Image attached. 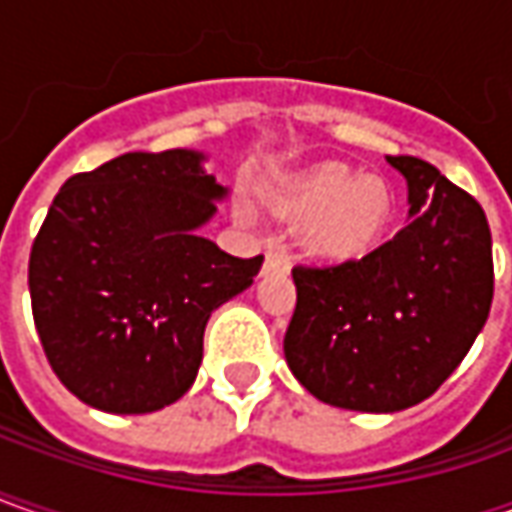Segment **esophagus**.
<instances>
[{
    "label": "esophagus",
    "instance_id": "obj_1",
    "mask_svg": "<svg viewBox=\"0 0 512 512\" xmlns=\"http://www.w3.org/2000/svg\"><path fill=\"white\" fill-rule=\"evenodd\" d=\"M289 263V252L280 249V246H272V249L266 252V269H289Z\"/></svg>",
    "mask_w": 512,
    "mask_h": 512
}]
</instances>
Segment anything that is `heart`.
Returning a JSON list of instances; mask_svg holds the SVG:
<instances>
[{"mask_svg": "<svg viewBox=\"0 0 512 512\" xmlns=\"http://www.w3.org/2000/svg\"><path fill=\"white\" fill-rule=\"evenodd\" d=\"M280 221L306 223L303 246L328 260L362 257L388 221V192L377 178H354L343 164H317L286 178L272 195Z\"/></svg>", "mask_w": 512, "mask_h": 512, "instance_id": "b5f03b06", "label": "heart"}]
</instances>
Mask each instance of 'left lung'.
Instances as JSON below:
<instances>
[{"label": "left lung", "instance_id": "obj_1", "mask_svg": "<svg viewBox=\"0 0 512 512\" xmlns=\"http://www.w3.org/2000/svg\"><path fill=\"white\" fill-rule=\"evenodd\" d=\"M411 221L362 260L294 266L286 362L326 405L394 414L428 399L465 360L493 303L485 209L414 155H388Z\"/></svg>", "mask_w": 512, "mask_h": 512}]
</instances>
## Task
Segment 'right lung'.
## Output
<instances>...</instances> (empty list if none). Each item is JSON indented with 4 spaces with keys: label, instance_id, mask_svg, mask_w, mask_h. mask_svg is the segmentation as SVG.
Wrapping results in <instances>:
<instances>
[{
    "label": "right lung",
    "instance_id": "right-lung-1",
    "mask_svg": "<svg viewBox=\"0 0 512 512\" xmlns=\"http://www.w3.org/2000/svg\"><path fill=\"white\" fill-rule=\"evenodd\" d=\"M195 150L127 152L67 178L30 249L33 323L62 385L107 414L184 397L209 314L252 286L263 255L201 238L229 189Z\"/></svg>",
    "mask_w": 512,
    "mask_h": 512
}]
</instances>
